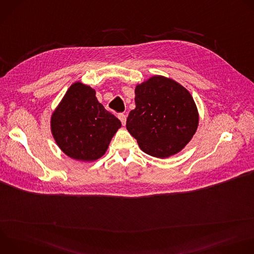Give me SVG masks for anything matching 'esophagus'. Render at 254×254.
<instances>
[{"instance_id": "obj_1", "label": "esophagus", "mask_w": 254, "mask_h": 254, "mask_svg": "<svg viewBox=\"0 0 254 254\" xmlns=\"http://www.w3.org/2000/svg\"><path fill=\"white\" fill-rule=\"evenodd\" d=\"M119 119H120V121L122 122L123 126H126V124H127V117H126L124 114H120V115H119Z\"/></svg>"}]
</instances>
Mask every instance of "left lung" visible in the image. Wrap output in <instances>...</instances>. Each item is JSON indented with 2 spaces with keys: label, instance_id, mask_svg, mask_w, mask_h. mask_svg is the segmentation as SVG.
Returning <instances> with one entry per match:
<instances>
[{
  "label": "left lung",
  "instance_id": "left-lung-1",
  "mask_svg": "<svg viewBox=\"0 0 254 254\" xmlns=\"http://www.w3.org/2000/svg\"><path fill=\"white\" fill-rule=\"evenodd\" d=\"M135 108L130 111L127 129L139 149L166 159L182 151L199 125V113L189 90L176 80L153 75L134 86Z\"/></svg>",
  "mask_w": 254,
  "mask_h": 254
}]
</instances>
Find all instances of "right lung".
<instances>
[{
  "label": "right lung",
  "mask_w": 254,
  "mask_h": 254,
  "mask_svg": "<svg viewBox=\"0 0 254 254\" xmlns=\"http://www.w3.org/2000/svg\"><path fill=\"white\" fill-rule=\"evenodd\" d=\"M95 89L80 81L71 84L50 119L59 149L69 158L93 162L107 151L122 123L97 100Z\"/></svg>",
  "instance_id": "right-lung-1"
}]
</instances>
